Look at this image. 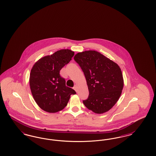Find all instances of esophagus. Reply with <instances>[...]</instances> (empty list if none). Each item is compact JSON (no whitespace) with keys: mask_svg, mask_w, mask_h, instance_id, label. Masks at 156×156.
Segmentation results:
<instances>
[{"mask_svg":"<svg viewBox=\"0 0 156 156\" xmlns=\"http://www.w3.org/2000/svg\"><path fill=\"white\" fill-rule=\"evenodd\" d=\"M73 88H74V89L75 91H77V87H76V85H75Z\"/></svg>","mask_w":156,"mask_h":156,"instance_id":"1","label":"esophagus"}]
</instances>
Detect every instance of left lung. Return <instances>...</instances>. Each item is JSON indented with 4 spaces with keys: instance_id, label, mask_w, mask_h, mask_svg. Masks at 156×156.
Here are the masks:
<instances>
[{
    "instance_id": "obj_1",
    "label": "left lung",
    "mask_w": 156,
    "mask_h": 156,
    "mask_svg": "<svg viewBox=\"0 0 156 156\" xmlns=\"http://www.w3.org/2000/svg\"><path fill=\"white\" fill-rule=\"evenodd\" d=\"M83 71L89 97L83 101L90 111L102 114L109 111L119 100L124 85L119 66L100 52L88 50L74 57Z\"/></svg>"
}]
</instances>
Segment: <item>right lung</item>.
Returning <instances> with one entry per match:
<instances>
[{"instance_id":"1","label":"right lung","mask_w":156,"mask_h":156,"mask_svg":"<svg viewBox=\"0 0 156 156\" xmlns=\"http://www.w3.org/2000/svg\"><path fill=\"white\" fill-rule=\"evenodd\" d=\"M74 52L62 49L38 59L30 72V89L38 106L43 111L55 113L62 110L71 95L76 92L66 85L59 71L71 60Z\"/></svg>"}]
</instances>
